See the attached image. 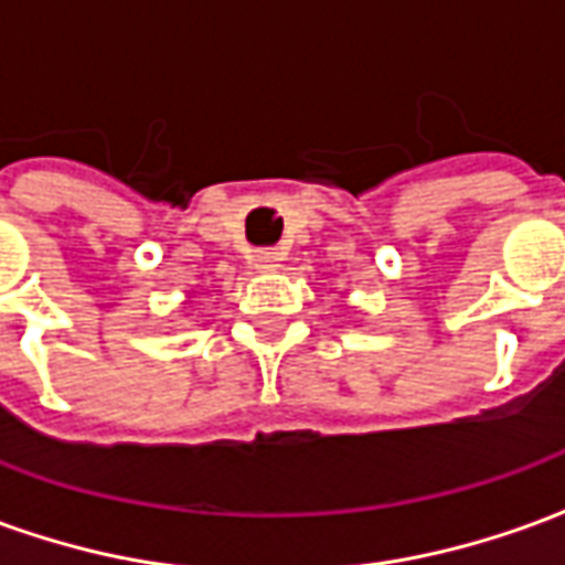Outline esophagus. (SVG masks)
<instances>
[{"label": "esophagus", "mask_w": 565, "mask_h": 565, "mask_svg": "<svg viewBox=\"0 0 565 565\" xmlns=\"http://www.w3.org/2000/svg\"><path fill=\"white\" fill-rule=\"evenodd\" d=\"M250 266H254L257 271H275L278 266H281V254H278L275 247H263V250H257V254H254Z\"/></svg>", "instance_id": "34e87169"}]
</instances>
